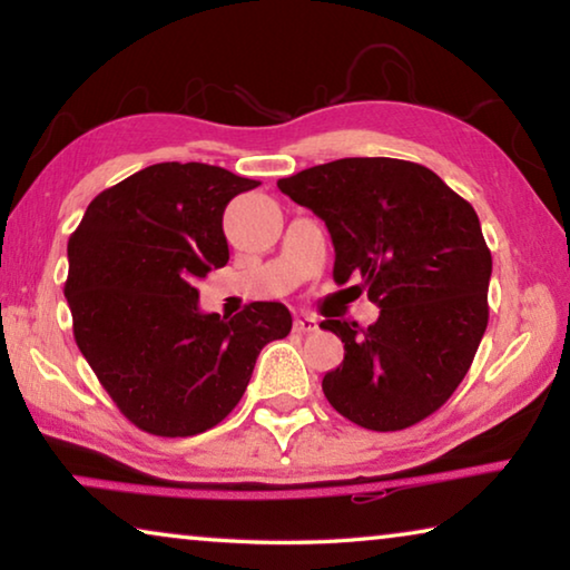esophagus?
Instances as JSON below:
<instances>
[{
    "label": "esophagus",
    "instance_id": "esophagus-1",
    "mask_svg": "<svg viewBox=\"0 0 570 570\" xmlns=\"http://www.w3.org/2000/svg\"><path fill=\"white\" fill-rule=\"evenodd\" d=\"M316 326H320V322L314 320V316H296V322H294V330L296 332H302V334H306V332H314Z\"/></svg>",
    "mask_w": 570,
    "mask_h": 570
}]
</instances>
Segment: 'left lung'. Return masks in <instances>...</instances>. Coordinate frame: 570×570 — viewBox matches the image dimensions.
<instances>
[{
	"label": "left lung",
	"instance_id": "left-lung-1",
	"mask_svg": "<svg viewBox=\"0 0 570 570\" xmlns=\"http://www.w3.org/2000/svg\"><path fill=\"white\" fill-rule=\"evenodd\" d=\"M314 210L334 244V282H360L377 322H322L342 336L326 372L332 407L394 432L440 410L465 377L488 326L493 258L475 208L430 168L397 158H342L278 180Z\"/></svg>",
	"mask_w": 570,
	"mask_h": 570
}]
</instances>
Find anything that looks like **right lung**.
<instances>
[{
	"label": "right lung",
	"instance_id": "1",
	"mask_svg": "<svg viewBox=\"0 0 570 570\" xmlns=\"http://www.w3.org/2000/svg\"><path fill=\"white\" fill-rule=\"evenodd\" d=\"M256 186L206 163H156L95 196L67 244L75 342L150 435L216 428L244 397L258 352L292 332L278 302L228 322L198 308V278L228 264V200Z\"/></svg>",
	"mask_w": 570,
	"mask_h": 570
}]
</instances>
